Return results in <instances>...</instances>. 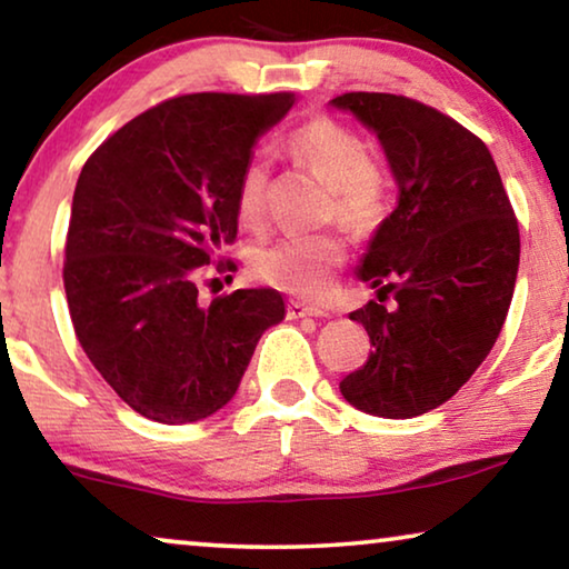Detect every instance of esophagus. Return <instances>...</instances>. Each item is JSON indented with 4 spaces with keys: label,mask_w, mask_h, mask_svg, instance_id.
<instances>
[{
    "label": "esophagus",
    "mask_w": 569,
    "mask_h": 569,
    "mask_svg": "<svg viewBox=\"0 0 569 569\" xmlns=\"http://www.w3.org/2000/svg\"><path fill=\"white\" fill-rule=\"evenodd\" d=\"M301 317H327V309L309 307V303L303 301L288 303V319H301Z\"/></svg>",
    "instance_id": "esophagus-1"
}]
</instances>
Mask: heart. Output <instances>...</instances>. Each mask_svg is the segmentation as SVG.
Listing matches in <instances>:
<instances>
[{"instance_id": "heart-1", "label": "heart", "mask_w": 569, "mask_h": 569, "mask_svg": "<svg viewBox=\"0 0 569 569\" xmlns=\"http://www.w3.org/2000/svg\"><path fill=\"white\" fill-rule=\"evenodd\" d=\"M296 164L327 182L332 190L330 213L353 229H376L391 208V178L361 133L332 116H315L286 139ZM270 170L262 159H250L237 180L234 211L239 227L258 231L266 221ZM346 242L335 231L293 234L262 247L252 258V273L286 293L322 299L346 262Z\"/></svg>"}]
</instances>
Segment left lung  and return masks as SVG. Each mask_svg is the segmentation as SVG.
<instances>
[{"instance_id":"8db88e82","label":"left lung","mask_w":569,"mask_h":569,"mask_svg":"<svg viewBox=\"0 0 569 569\" xmlns=\"http://www.w3.org/2000/svg\"><path fill=\"white\" fill-rule=\"evenodd\" d=\"M332 106L376 133L399 190L356 273L398 303L350 311L373 350L340 391L376 418H418L448 402L498 340L521 258L518 221L490 149L453 118L387 92H346Z\"/></svg>"}]
</instances>
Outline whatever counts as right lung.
Listing matches in <instances>:
<instances>
[{
    "mask_svg": "<svg viewBox=\"0 0 569 569\" xmlns=\"http://www.w3.org/2000/svg\"><path fill=\"white\" fill-rule=\"evenodd\" d=\"M293 102L291 92L182 94L118 128L82 167L63 262L71 325L143 418H211L286 317L276 288H237L206 307L196 278L237 239L239 172Z\"/></svg>",
    "mask_w": 569,
    "mask_h": 569,
    "instance_id": "add662e5",
    "label": "right lung"
}]
</instances>
